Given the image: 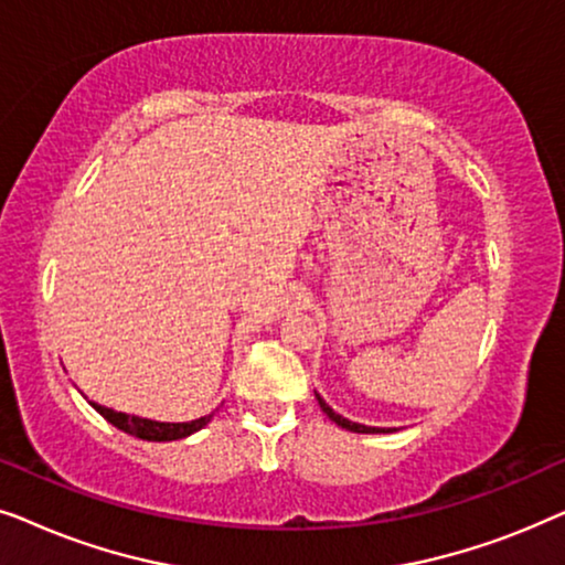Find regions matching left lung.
<instances>
[{
    "label": "left lung",
    "mask_w": 565,
    "mask_h": 565,
    "mask_svg": "<svg viewBox=\"0 0 565 565\" xmlns=\"http://www.w3.org/2000/svg\"><path fill=\"white\" fill-rule=\"evenodd\" d=\"M316 398H319V406H321V412L329 416L331 422L334 424H339V427L342 429H350V431H360V435H377V431H393V429H381V427H365V424H358V422H350V419H344L342 414H337L334 408H331L327 401H323L319 393H316Z\"/></svg>",
    "instance_id": "8db88e82"
}]
</instances>
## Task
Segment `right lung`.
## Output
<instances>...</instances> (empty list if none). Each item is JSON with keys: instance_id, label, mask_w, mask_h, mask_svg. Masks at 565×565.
I'll return each instance as SVG.
<instances>
[{"instance_id": "obj_1", "label": "right lung", "mask_w": 565, "mask_h": 565, "mask_svg": "<svg viewBox=\"0 0 565 565\" xmlns=\"http://www.w3.org/2000/svg\"><path fill=\"white\" fill-rule=\"evenodd\" d=\"M92 406H95V412L103 414L105 419L113 424V427H118L126 431V435H134L138 439H149V443H169V439L190 437L192 431L203 429L205 424L213 419V414H207V416H200V419H195V422L172 424V422H153V419H141V416L113 412V408L99 406V404H95V401H92Z\"/></svg>"}]
</instances>
